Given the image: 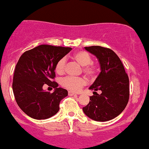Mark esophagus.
Returning <instances> with one entry per match:
<instances>
[{
	"instance_id": "obj_1",
	"label": "esophagus",
	"mask_w": 149,
	"mask_h": 149,
	"mask_svg": "<svg viewBox=\"0 0 149 149\" xmlns=\"http://www.w3.org/2000/svg\"><path fill=\"white\" fill-rule=\"evenodd\" d=\"M68 95H69L70 96H72V95H76L77 94L74 93L72 92V91H69L68 92Z\"/></svg>"
}]
</instances>
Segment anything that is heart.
Here are the masks:
<instances>
[{
	"label": "heart",
	"instance_id": "heart-1",
	"mask_svg": "<svg viewBox=\"0 0 149 149\" xmlns=\"http://www.w3.org/2000/svg\"><path fill=\"white\" fill-rule=\"evenodd\" d=\"M72 58L83 66V72L89 77H93L97 71V67L93 63L92 58L88 52L85 51H78L73 54ZM66 59L65 58L59 59L55 65V71L57 74H63L65 69ZM61 86L68 90L73 92H78L86 84V81L83 77H67L61 80Z\"/></svg>",
	"mask_w": 149,
	"mask_h": 149
}]
</instances>
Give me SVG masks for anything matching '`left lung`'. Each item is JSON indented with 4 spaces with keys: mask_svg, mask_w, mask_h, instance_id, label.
I'll return each instance as SVG.
<instances>
[{
    "mask_svg": "<svg viewBox=\"0 0 149 149\" xmlns=\"http://www.w3.org/2000/svg\"><path fill=\"white\" fill-rule=\"evenodd\" d=\"M98 60L100 72L89 87L93 90L89 103L83 107L87 116L96 121H107L118 116L129 100V79L121 61L114 52L100 46L85 47ZM102 91L101 94L96 93Z\"/></svg>",
    "mask_w": 149,
    "mask_h": 149,
    "instance_id": "obj_1",
    "label": "left lung"
}]
</instances>
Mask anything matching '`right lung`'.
Returning a JSON list of instances; mask_svg holds the SVG:
<instances>
[{
	"label": "right lung",
	"mask_w": 149,
	"mask_h": 149,
	"mask_svg": "<svg viewBox=\"0 0 149 149\" xmlns=\"http://www.w3.org/2000/svg\"><path fill=\"white\" fill-rule=\"evenodd\" d=\"M70 47L42 45L25 52L16 65L12 90L20 109L35 118L47 119L59 111L61 100L68 95V91L58 88L52 79L55 77V65L63 58ZM45 84L53 87L54 91L43 90Z\"/></svg>",
	"instance_id": "1"
}]
</instances>
